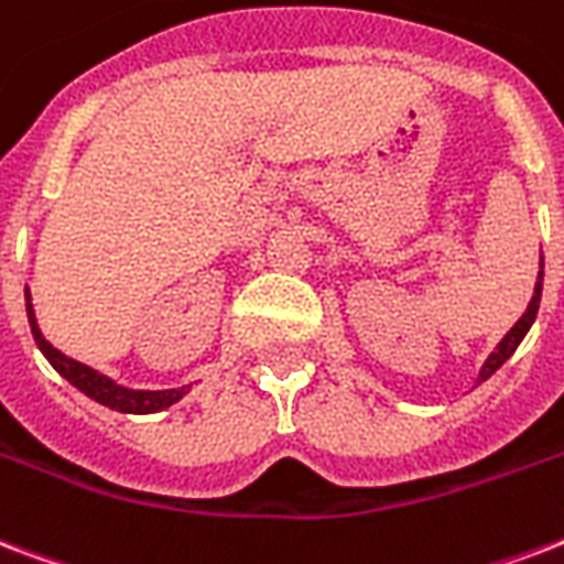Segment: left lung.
Segmentation results:
<instances>
[{"mask_svg":"<svg viewBox=\"0 0 564 564\" xmlns=\"http://www.w3.org/2000/svg\"><path fill=\"white\" fill-rule=\"evenodd\" d=\"M541 283H544V260H541V272H539V281H535V292H532V301L530 307H527V313H523L521 319L514 322V328L506 334V337L497 343V349L488 355V360L482 364V372H479V381H488V378L497 372V369L506 364V360L514 355V349L521 346V339L527 337V330L532 328V322H535V316H539V304H541Z\"/></svg>","mask_w":564,"mask_h":564,"instance_id":"left-lung-1","label":"left lung"}]
</instances>
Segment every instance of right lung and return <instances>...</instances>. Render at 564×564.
<instances>
[{
    "mask_svg": "<svg viewBox=\"0 0 564 564\" xmlns=\"http://www.w3.org/2000/svg\"><path fill=\"white\" fill-rule=\"evenodd\" d=\"M25 313H29V325H32V337L37 343V349L43 351V358L53 364V369L62 378H67L76 390H82L85 397L100 402V405L111 408V411H120V414H156V411H165L174 402L186 397L188 387H171V390H132V387L118 384L115 378L102 376L97 369L85 367L79 360L67 358L64 351H58L43 337L41 328H37V319H34L32 295H29V286H25Z\"/></svg>",
    "mask_w": 564,
    "mask_h": 564,
    "instance_id": "right-lung-1",
    "label": "right lung"
}]
</instances>
